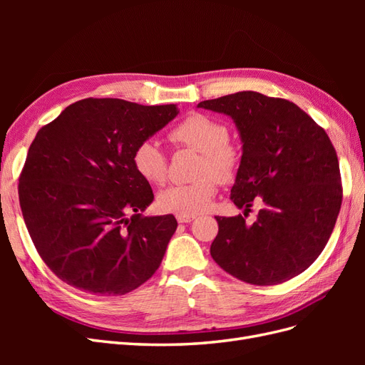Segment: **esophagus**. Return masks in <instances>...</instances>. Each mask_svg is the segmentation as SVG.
<instances>
[{
  "label": "esophagus",
  "mask_w": 365,
  "mask_h": 365,
  "mask_svg": "<svg viewBox=\"0 0 365 365\" xmlns=\"http://www.w3.org/2000/svg\"><path fill=\"white\" fill-rule=\"evenodd\" d=\"M195 219L193 215H176V220H178L180 224H189Z\"/></svg>",
  "instance_id": "esophagus-1"
}]
</instances>
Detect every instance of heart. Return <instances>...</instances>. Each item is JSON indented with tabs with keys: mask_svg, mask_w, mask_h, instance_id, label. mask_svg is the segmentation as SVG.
<instances>
[{
	"mask_svg": "<svg viewBox=\"0 0 365 365\" xmlns=\"http://www.w3.org/2000/svg\"><path fill=\"white\" fill-rule=\"evenodd\" d=\"M176 145L201 152L196 175L200 180L189 184H175L163 190L158 205L163 212L176 215H196L212 204L219 182L236 178L240 168V150L230 138V130L222 121L202 113L184 117L169 132ZM132 163L143 180L163 184L169 175V157L157 141L140 143L132 155Z\"/></svg>",
	"mask_w": 365,
	"mask_h": 365,
	"instance_id": "1",
	"label": "heart"
}]
</instances>
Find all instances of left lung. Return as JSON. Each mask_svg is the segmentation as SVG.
Returning <instances> with one entry per match:
<instances>
[{
  "mask_svg": "<svg viewBox=\"0 0 365 365\" xmlns=\"http://www.w3.org/2000/svg\"><path fill=\"white\" fill-rule=\"evenodd\" d=\"M197 106L230 115L244 143L231 201L245 217L254 202L262 205L252 226L242 215L216 216L213 260L257 286L302 274L324 250L342 201L336 150L326 130L295 103L254 91Z\"/></svg>",
  "mask_w": 365,
  "mask_h": 365,
  "instance_id": "8db88e82",
  "label": "left lung"
}]
</instances>
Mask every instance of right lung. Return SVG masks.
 <instances>
[{
	"instance_id": "right-lung-1",
	"label": "right lung",
	"mask_w": 365,
	"mask_h": 365,
	"mask_svg": "<svg viewBox=\"0 0 365 365\" xmlns=\"http://www.w3.org/2000/svg\"><path fill=\"white\" fill-rule=\"evenodd\" d=\"M176 114V105L90 97L38 130L19 175V205L41 259L62 282L125 295L155 274L178 222L140 213L153 192L132 155Z\"/></svg>"
}]
</instances>
